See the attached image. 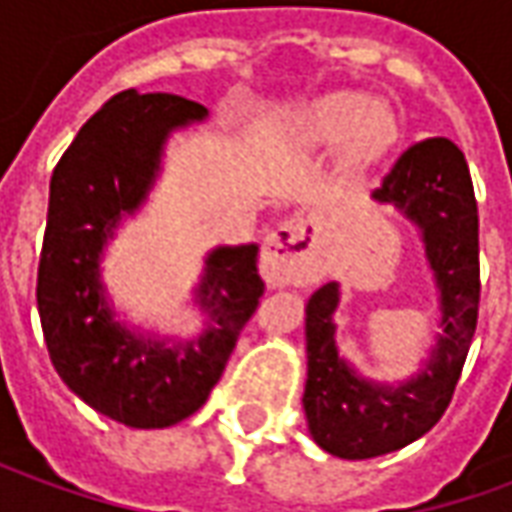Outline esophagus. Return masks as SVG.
I'll return each mask as SVG.
<instances>
[{"mask_svg":"<svg viewBox=\"0 0 512 512\" xmlns=\"http://www.w3.org/2000/svg\"><path fill=\"white\" fill-rule=\"evenodd\" d=\"M263 277L271 288L310 285L318 279V224L310 216H293L268 235L260 255Z\"/></svg>","mask_w":512,"mask_h":512,"instance_id":"obj_1","label":"esophagus"}]
</instances>
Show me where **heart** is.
Wrapping results in <instances>:
<instances>
[{
  "label": "heart",
  "mask_w": 512,
  "mask_h": 512,
  "mask_svg": "<svg viewBox=\"0 0 512 512\" xmlns=\"http://www.w3.org/2000/svg\"><path fill=\"white\" fill-rule=\"evenodd\" d=\"M296 136L307 147L340 145L343 167L362 175L384 161L395 145L397 126L395 117L370 95L332 93L318 98L301 115Z\"/></svg>",
  "instance_id": "1"
}]
</instances>
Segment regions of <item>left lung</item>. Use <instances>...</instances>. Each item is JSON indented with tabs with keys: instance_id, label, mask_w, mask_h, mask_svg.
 Masks as SVG:
<instances>
[{
	"instance_id": "8db88e82",
	"label": "left lung",
	"mask_w": 512,
	"mask_h": 512,
	"mask_svg": "<svg viewBox=\"0 0 512 512\" xmlns=\"http://www.w3.org/2000/svg\"><path fill=\"white\" fill-rule=\"evenodd\" d=\"M419 230L439 296L436 343L411 378L386 384L356 370L337 351L334 312L340 285L326 282L307 301L304 414L312 441L329 455L365 461L425 436L450 406L472 345L480 304L477 202L466 158L436 136L408 147L373 194Z\"/></svg>"
}]
</instances>
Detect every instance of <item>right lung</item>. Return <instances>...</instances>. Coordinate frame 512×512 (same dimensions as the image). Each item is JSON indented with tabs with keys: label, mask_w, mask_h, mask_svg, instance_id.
<instances>
[{
	"label": "right lung",
	"mask_w": 512,
	"mask_h": 512,
	"mask_svg": "<svg viewBox=\"0 0 512 512\" xmlns=\"http://www.w3.org/2000/svg\"><path fill=\"white\" fill-rule=\"evenodd\" d=\"M205 120V106L178 95L123 90L84 123L51 175L38 266L43 340L73 395L128 428H169L208 400L266 288L257 244H238L205 255L191 299L202 329L191 337L131 326L109 299V241L145 208L169 136Z\"/></svg>",
	"instance_id": "obj_1"
}]
</instances>
